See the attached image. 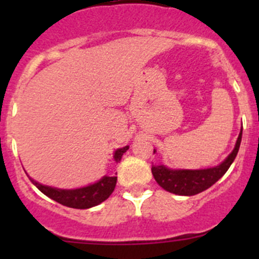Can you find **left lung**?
I'll return each mask as SVG.
<instances>
[{"label":"left lung","mask_w":259,"mask_h":259,"mask_svg":"<svg viewBox=\"0 0 259 259\" xmlns=\"http://www.w3.org/2000/svg\"><path fill=\"white\" fill-rule=\"evenodd\" d=\"M241 140L242 130L239 133L233 151L229 154L228 158L223 163L214 168L199 169V170H185V169L176 170V169H169L164 165H153L151 173L156 183L166 192L178 195H195L208 189L226 174L238 154ZM154 153H155V149H154Z\"/></svg>","instance_id":"1"}]
</instances>
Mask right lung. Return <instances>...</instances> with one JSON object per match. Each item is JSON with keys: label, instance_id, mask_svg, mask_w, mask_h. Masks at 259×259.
Segmentation results:
<instances>
[{"label": "right lung", "instance_id": "right-lung-1", "mask_svg": "<svg viewBox=\"0 0 259 259\" xmlns=\"http://www.w3.org/2000/svg\"><path fill=\"white\" fill-rule=\"evenodd\" d=\"M129 149V146H124L115 151L114 159L116 163L121 160V156L125 151ZM30 178V177H28ZM33 185H36L40 192L48 195L49 198L54 199L55 202L60 203L62 205H66L70 208H76V209H88V208L95 207L100 204L104 200L108 199L114 192L115 185H116L117 177H103L99 182L94 184L88 185V187L79 188V189H57V188H51L48 185H42L36 180L30 178Z\"/></svg>", "mask_w": 259, "mask_h": 259}]
</instances>
